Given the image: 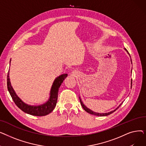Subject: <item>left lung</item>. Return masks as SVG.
I'll return each instance as SVG.
<instances>
[{"label":"left lung","mask_w":146,"mask_h":146,"mask_svg":"<svg viewBox=\"0 0 146 146\" xmlns=\"http://www.w3.org/2000/svg\"><path fill=\"white\" fill-rule=\"evenodd\" d=\"M125 50H126V51L128 52V54H129V57H131V56H130V55H129V52H128V51L126 50V48H125ZM131 63H132V61H131ZM131 85H132V79H131ZM80 104H81V105H82V106L83 107V108L85 110V111H86L87 112H88V113H90V114H92V115H96V116H101V117H104V116H107V115H110V114H111L112 113H113V112H115V111L121 105V104H120L119 105V106L117 108H116L115 110H113V111H111V112H108V113H96V112H94V111H92V110H90V109H89V108H88L87 107L83 104V103L82 102V100H81V99L80 98Z\"/></svg>","instance_id":"1"}]
</instances>
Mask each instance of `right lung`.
I'll return each instance as SVG.
<instances>
[{
  "label": "right lung",
  "instance_id": "obj_1",
  "mask_svg": "<svg viewBox=\"0 0 146 146\" xmlns=\"http://www.w3.org/2000/svg\"><path fill=\"white\" fill-rule=\"evenodd\" d=\"M9 74V71H8L7 76V86L13 102L22 111L34 116H45L46 115H48V113L51 112L54 109L57 101L59 88L61 86V83H63L64 79H66L67 76V74H61V76H58V78H57L54 81L52 85L49 100L43 105L34 106L28 105L23 102L19 99V98L17 95V94H15V91L13 90L11 86Z\"/></svg>",
  "mask_w": 146,
  "mask_h": 146
}]
</instances>
